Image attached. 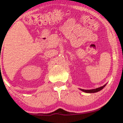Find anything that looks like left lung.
<instances>
[{"instance_id":"left-lung-1","label":"left lung","mask_w":123,"mask_h":123,"mask_svg":"<svg viewBox=\"0 0 123 123\" xmlns=\"http://www.w3.org/2000/svg\"><path fill=\"white\" fill-rule=\"evenodd\" d=\"M105 86V85H104V86H102L100 87L97 88V89H91V90H84V89H81V91H83L84 92H86V93H95V92H97L98 91H101V90Z\"/></svg>"}]
</instances>
